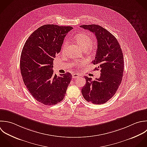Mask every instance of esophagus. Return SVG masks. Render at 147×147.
<instances>
[{"label": "esophagus", "instance_id": "obj_1", "mask_svg": "<svg viewBox=\"0 0 147 147\" xmlns=\"http://www.w3.org/2000/svg\"><path fill=\"white\" fill-rule=\"evenodd\" d=\"M78 77H79V75L77 73H73V75H72L73 78H78Z\"/></svg>", "mask_w": 147, "mask_h": 147}]
</instances>
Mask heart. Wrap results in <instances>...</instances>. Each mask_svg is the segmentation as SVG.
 Wrapping results in <instances>:
<instances>
[{"mask_svg": "<svg viewBox=\"0 0 147 147\" xmlns=\"http://www.w3.org/2000/svg\"><path fill=\"white\" fill-rule=\"evenodd\" d=\"M77 43L79 45V46L84 50H86L89 48H90L92 45V39L91 37L88 35L86 34L85 33H80L77 35H76L74 37ZM67 46V42L66 41H65L62 46V52H64L66 50V48ZM85 63L84 61H76L74 63V65L76 66H80L84 65Z\"/></svg>", "mask_w": 147, "mask_h": 147, "instance_id": "obj_1", "label": "heart"}]
</instances>
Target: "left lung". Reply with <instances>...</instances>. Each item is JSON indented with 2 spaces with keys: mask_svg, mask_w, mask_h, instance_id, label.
Masks as SVG:
<instances>
[{
  "mask_svg": "<svg viewBox=\"0 0 147 147\" xmlns=\"http://www.w3.org/2000/svg\"><path fill=\"white\" fill-rule=\"evenodd\" d=\"M80 27L96 36L97 50L92 63L98 66L95 70L101 69L100 77L94 81L85 77L86 83L82 87V94L88 102L103 104L115 94L121 83L124 67L122 50L115 36L102 27L97 24Z\"/></svg>",
  "mask_w": 147,
  "mask_h": 147,
  "instance_id": "1",
  "label": "left lung"
}]
</instances>
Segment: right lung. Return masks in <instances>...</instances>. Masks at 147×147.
<instances>
[{
  "label": "right lung",
  "instance_id": "right-lung-1",
  "mask_svg": "<svg viewBox=\"0 0 147 147\" xmlns=\"http://www.w3.org/2000/svg\"><path fill=\"white\" fill-rule=\"evenodd\" d=\"M71 26L45 24L34 31L23 47L20 68L23 82L38 101L53 105L64 98L72 78L70 73L53 74V60Z\"/></svg>",
  "mask_w": 147,
  "mask_h": 147
}]
</instances>
